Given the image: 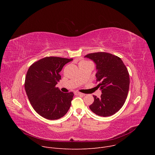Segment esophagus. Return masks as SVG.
<instances>
[{
  "label": "esophagus",
  "instance_id": "obj_1",
  "mask_svg": "<svg viewBox=\"0 0 155 155\" xmlns=\"http://www.w3.org/2000/svg\"><path fill=\"white\" fill-rule=\"evenodd\" d=\"M75 94L80 95V96H84V94H83V93H79V92H76Z\"/></svg>",
  "mask_w": 155,
  "mask_h": 155
}]
</instances>
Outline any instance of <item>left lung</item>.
Here are the masks:
<instances>
[{
	"label": "left lung",
	"instance_id": "1",
	"mask_svg": "<svg viewBox=\"0 0 155 155\" xmlns=\"http://www.w3.org/2000/svg\"><path fill=\"white\" fill-rule=\"evenodd\" d=\"M85 58L96 65L97 86L102 91L101 97L96 96L90 106L91 111L101 117L114 115L124 105L129 87V75L126 65L119 57L105 52L90 53Z\"/></svg>",
	"mask_w": 155,
	"mask_h": 155
}]
</instances>
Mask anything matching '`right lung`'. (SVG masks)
I'll return each instance as SVG.
<instances>
[{
	"label": "right lung",
	"mask_w": 155,
	"mask_h": 155,
	"mask_svg": "<svg viewBox=\"0 0 155 155\" xmlns=\"http://www.w3.org/2000/svg\"><path fill=\"white\" fill-rule=\"evenodd\" d=\"M73 59L46 57L32 64L25 79V87L31 105L42 117L54 120L64 117L71 105L72 92H61L56 84L61 79L59 72Z\"/></svg>",
	"instance_id": "1"
}]
</instances>
